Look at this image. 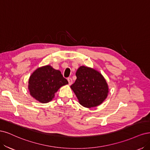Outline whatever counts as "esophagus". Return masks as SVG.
Returning a JSON list of instances; mask_svg holds the SVG:
<instances>
[{
  "instance_id": "obj_1",
  "label": "esophagus",
  "mask_w": 150,
  "mask_h": 150,
  "mask_svg": "<svg viewBox=\"0 0 150 150\" xmlns=\"http://www.w3.org/2000/svg\"><path fill=\"white\" fill-rule=\"evenodd\" d=\"M67 80H68V81H69V85H71L72 83H73V80H72V79L70 78V77H69V78L67 79Z\"/></svg>"
}]
</instances>
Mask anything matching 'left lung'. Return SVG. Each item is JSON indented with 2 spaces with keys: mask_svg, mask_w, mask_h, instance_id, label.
Returning <instances> with one entry per match:
<instances>
[{
  "mask_svg": "<svg viewBox=\"0 0 150 150\" xmlns=\"http://www.w3.org/2000/svg\"><path fill=\"white\" fill-rule=\"evenodd\" d=\"M76 79L70 87L79 103L85 107H95L107 97L108 85L104 77L98 71L81 66L76 72Z\"/></svg>",
  "mask_w": 150,
  "mask_h": 150,
  "instance_id": "left-lung-1",
  "label": "left lung"
}]
</instances>
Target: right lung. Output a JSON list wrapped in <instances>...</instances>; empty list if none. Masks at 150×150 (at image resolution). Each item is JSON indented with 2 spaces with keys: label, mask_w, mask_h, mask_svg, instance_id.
<instances>
[{
  "label": "right lung",
  "mask_w": 150,
  "mask_h": 150,
  "mask_svg": "<svg viewBox=\"0 0 150 150\" xmlns=\"http://www.w3.org/2000/svg\"><path fill=\"white\" fill-rule=\"evenodd\" d=\"M68 83L60 71L47 65L37 69L32 74L28 80V89L32 96L44 103L52 100L62 86Z\"/></svg>",
  "instance_id": "1"
}]
</instances>
